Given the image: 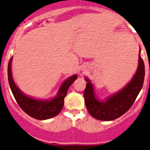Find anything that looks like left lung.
I'll return each instance as SVG.
<instances>
[{"label": "left lung", "mask_w": 150, "mask_h": 150, "mask_svg": "<svg viewBox=\"0 0 150 150\" xmlns=\"http://www.w3.org/2000/svg\"><path fill=\"white\" fill-rule=\"evenodd\" d=\"M140 52L138 69L131 81L119 92L108 97L105 102L97 100L91 81L85 78L87 83L83 96L86 108L91 117L102 121H111L125 114L133 105L144 80V64Z\"/></svg>", "instance_id": "8db88e82"}]
</instances>
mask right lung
<instances>
[{
	"label": "right lung",
	"instance_id": "obj_1",
	"mask_svg": "<svg viewBox=\"0 0 150 150\" xmlns=\"http://www.w3.org/2000/svg\"><path fill=\"white\" fill-rule=\"evenodd\" d=\"M12 57L8 64V80L12 94L17 104L28 115L36 120H44L57 116L64 106V100L71 84L78 78L77 75L69 77L61 86L57 95L50 100H42L32 98L23 94L14 83L11 75V64Z\"/></svg>",
	"mask_w": 150,
	"mask_h": 150
}]
</instances>
